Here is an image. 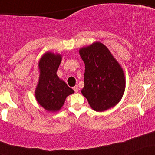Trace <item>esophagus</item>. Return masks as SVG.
Instances as JSON below:
<instances>
[{
    "label": "esophagus",
    "mask_w": 155,
    "mask_h": 155,
    "mask_svg": "<svg viewBox=\"0 0 155 155\" xmlns=\"http://www.w3.org/2000/svg\"><path fill=\"white\" fill-rule=\"evenodd\" d=\"M73 89H74V92H79V87H78V86H75L74 87H73Z\"/></svg>",
    "instance_id": "34e87169"
}]
</instances>
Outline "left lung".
<instances>
[{
  "label": "left lung",
  "instance_id": "8db88e82",
  "mask_svg": "<svg viewBox=\"0 0 155 155\" xmlns=\"http://www.w3.org/2000/svg\"><path fill=\"white\" fill-rule=\"evenodd\" d=\"M79 54L85 64L82 95L96 111H104L120 102L125 89L122 67L104 44L95 42L81 48Z\"/></svg>",
  "mask_w": 155,
  "mask_h": 155
}]
</instances>
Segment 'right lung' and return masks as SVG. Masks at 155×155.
Masks as SVG:
<instances>
[{
	"label": "right lung",
	"mask_w": 155,
	"mask_h": 155,
	"mask_svg": "<svg viewBox=\"0 0 155 155\" xmlns=\"http://www.w3.org/2000/svg\"><path fill=\"white\" fill-rule=\"evenodd\" d=\"M61 60V55L49 51L46 52L39 60L40 74L35 97L38 104L48 111H59L67 96L74 92L57 76Z\"/></svg>",
	"instance_id": "right-lung-1"
}]
</instances>
